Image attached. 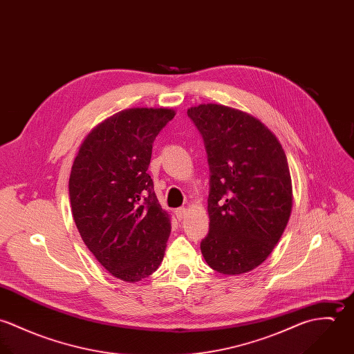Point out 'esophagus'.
Here are the masks:
<instances>
[{
	"instance_id": "esophagus-1",
	"label": "esophagus",
	"mask_w": 354,
	"mask_h": 354,
	"mask_svg": "<svg viewBox=\"0 0 354 354\" xmlns=\"http://www.w3.org/2000/svg\"><path fill=\"white\" fill-rule=\"evenodd\" d=\"M176 216H177V219L178 221H181L185 215H187V208H184V207H180V208H176Z\"/></svg>"
}]
</instances>
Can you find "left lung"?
Instances as JSON below:
<instances>
[{"label": "left lung", "mask_w": 354, "mask_h": 354, "mask_svg": "<svg viewBox=\"0 0 354 354\" xmlns=\"http://www.w3.org/2000/svg\"><path fill=\"white\" fill-rule=\"evenodd\" d=\"M188 117L202 135L209 166V230L203 257L226 275L261 264L279 241L292 211L288 159L257 118L223 104H201Z\"/></svg>", "instance_id": "8db88e82"}]
</instances>
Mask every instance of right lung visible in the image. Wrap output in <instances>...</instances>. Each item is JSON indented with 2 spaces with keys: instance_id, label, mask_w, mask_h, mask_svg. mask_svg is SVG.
<instances>
[{
  "instance_id": "1",
  "label": "right lung",
  "mask_w": 354,
  "mask_h": 354,
  "mask_svg": "<svg viewBox=\"0 0 354 354\" xmlns=\"http://www.w3.org/2000/svg\"><path fill=\"white\" fill-rule=\"evenodd\" d=\"M171 109L122 110L84 140L69 177L77 230L102 266L125 282L158 268L170 234L147 173L152 145L174 117Z\"/></svg>"
}]
</instances>
